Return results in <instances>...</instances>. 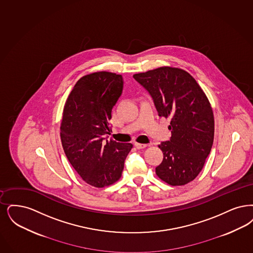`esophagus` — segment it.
<instances>
[{"label":"esophagus","mask_w":253,"mask_h":253,"mask_svg":"<svg viewBox=\"0 0 253 253\" xmlns=\"http://www.w3.org/2000/svg\"><path fill=\"white\" fill-rule=\"evenodd\" d=\"M134 147H135L136 149H145V148L147 147V145H146V144H140V143L135 142V143H134Z\"/></svg>","instance_id":"1"}]
</instances>
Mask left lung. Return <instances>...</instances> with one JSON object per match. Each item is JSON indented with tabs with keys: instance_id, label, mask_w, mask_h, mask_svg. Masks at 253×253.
<instances>
[{
	"instance_id": "8db88e82",
	"label": "left lung",
	"mask_w": 253,
	"mask_h": 253,
	"mask_svg": "<svg viewBox=\"0 0 253 253\" xmlns=\"http://www.w3.org/2000/svg\"><path fill=\"white\" fill-rule=\"evenodd\" d=\"M154 101L160 117L171 118V137L158 147L164 159L157 176L172 186L184 185L202 171L212 149L214 120L202 87L182 69L161 67L133 75Z\"/></svg>"
}]
</instances>
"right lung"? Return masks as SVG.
<instances>
[{
    "label": "right lung",
    "mask_w": 253,
    "mask_h": 253,
    "mask_svg": "<svg viewBox=\"0 0 253 253\" xmlns=\"http://www.w3.org/2000/svg\"><path fill=\"white\" fill-rule=\"evenodd\" d=\"M121 74L98 71L75 84L64 106L62 146L73 169L92 186L101 188L120 180L131 143L108 140L114 105L122 95Z\"/></svg>",
    "instance_id": "right-lung-1"
}]
</instances>
